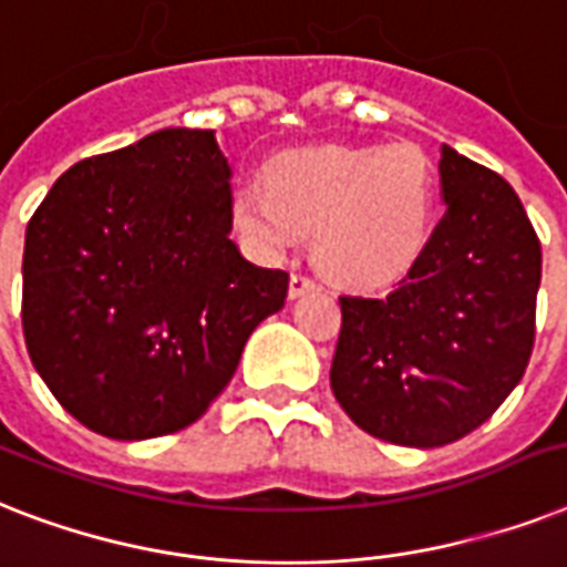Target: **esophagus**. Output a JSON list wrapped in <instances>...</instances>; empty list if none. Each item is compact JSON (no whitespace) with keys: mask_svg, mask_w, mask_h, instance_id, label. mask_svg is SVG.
I'll use <instances>...</instances> for the list:
<instances>
[{"mask_svg":"<svg viewBox=\"0 0 567 567\" xmlns=\"http://www.w3.org/2000/svg\"><path fill=\"white\" fill-rule=\"evenodd\" d=\"M312 289H319V284L305 275V271H292V278H289V298L305 296V292H312Z\"/></svg>","mask_w":567,"mask_h":567,"instance_id":"1","label":"esophagus"}]
</instances>
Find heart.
<instances>
[{
	"instance_id": "heart-1",
	"label": "heart",
	"mask_w": 567,
	"mask_h": 567,
	"mask_svg": "<svg viewBox=\"0 0 567 567\" xmlns=\"http://www.w3.org/2000/svg\"><path fill=\"white\" fill-rule=\"evenodd\" d=\"M436 175L415 146H319L278 155L266 187L234 193V221L262 255H289L316 230L312 255L328 278L354 289L398 280L427 246Z\"/></svg>"
}]
</instances>
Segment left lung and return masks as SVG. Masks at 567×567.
Listing matches in <instances>:
<instances>
[{
	"label": "left lung",
	"instance_id": "left-lung-1",
	"mask_svg": "<svg viewBox=\"0 0 567 567\" xmlns=\"http://www.w3.org/2000/svg\"><path fill=\"white\" fill-rule=\"evenodd\" d=\"M445 216L389 296H342L330 365L339 406L406 447L463 439L524 378L536 339L542 243L497 172L442 146Z\"/></svg>",
	"mask_w": 567,
	"mask_h": 567
}]
</instances>
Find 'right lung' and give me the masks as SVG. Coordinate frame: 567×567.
Segmentation results:
<instances>
[{
  "label": "right lung",
  "instance_id": "right-lung-1",
  "mask_svg": "<svg viewBox=\"0 0 567 567\" xmlns=\"http://www.w3.org/2000/svg\"><path fill=\"white\" fill-rule=\"evenodd\" d=\"M230 225L213 131H155L54 181L25 228L22 333L72 419L134 442L205 415L289 289Z\"/></svg>",
  "mask_w": 567,
  "mask_h": 567
}]
</instances>
